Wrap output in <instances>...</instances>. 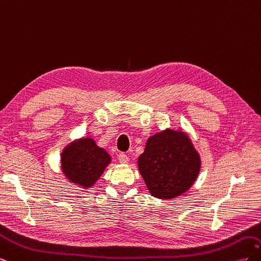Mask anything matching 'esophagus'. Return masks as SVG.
Instances as JSON below:
<instances>
[{
	"label": "esophagus",
	"mask_w": 261,
	"mask_h": 261,
	"mask_svg": "<svg viewBox=\"0 0 261 261\" xmlns=\"http://www.w3.org/2000/svg\"><path fill=\"white\" fill-rule=\"evenodd\" d=\"M118 161H120L122 164H127L129 159H128V156L126 155L125 153H121L120 155H118Z\"/></svg>",
	"instance_id": "34e87169"
}]
</instances>
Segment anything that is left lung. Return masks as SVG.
I'll list each match as a JSON object with an SVG mask.
<instances>
[{
	"label": "left lung",
	"mask_w": 261,
	"mask_h": 261,
	"mask_svg": "<svg viewBox=\"0 0 261 261\" xmlns=\"http://www.w3.org/2000/svg\"><path fill=\"white\" fill-rule=\"evenodd\" d=\"M137 164L150 195L174 199L194 185L201 158L186 132L165 128L148 138Z\"/></svg>",
	"instance_id": "1"
}]
</instances>
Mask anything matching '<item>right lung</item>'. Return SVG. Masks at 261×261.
<instances>
[{
	"mask_svg": "<svg viewBox=\"0 0 261 261\" xmlns=\"http://www.w3.org/2000/svg\"><path fill=\"white\" fill-rule=\"evenodd\" d=\"M111 155L92 137L84 136L67 144L61 153V170L65 178L85 191L91 188L111 163Z\"/></svg>",
	"mask_w": 261,
	"mask_h": 261,
	"instance_id": "right-lung-1",
	"label": "right lung"
}]
</instances>
